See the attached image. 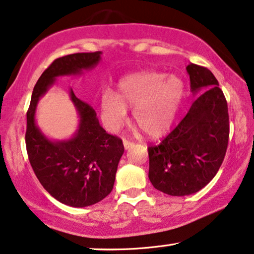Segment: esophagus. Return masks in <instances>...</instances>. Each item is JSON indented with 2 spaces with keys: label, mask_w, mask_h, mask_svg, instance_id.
I'll list each match as a JSON object with an SVG mask.
<instances>
[{
  "label": "esophagus",
  "mask_w": 254,
  "mask_h": 254,
  "mask_svg": "<svg viewBox=\"0 0 254 254\" xmlns=\"http://www.w3.org/2000/svg\"><path fill=\"white\" fill-rule=\"evenodd\" d=\"M123 145H124V148H125V150H129V148L132 147L134 144L132 143V141H130V140H127V139H124V140H123Z\"/></svg>",
  "instance_id": "34e87169"
}]
</instances>
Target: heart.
Segmentation results:
<instances>
[{"label": "heart", "instance_id": "heart-1", "mask_svg": "<svg viewBox=\"0 0 254 254\" xmlns=\"http://www.w3.org/2000/svg\"><path fill=\"white\" fill-rule=\"evenodd\" d=\"M185 95L180 77L158 72H139L124 77L117 94H102L103 118L110 129H117L127 118V108H133L132 118L147 136L158 137L170 129Z\"/></svg>", "mask_w": 254, "mask_h": 254}]
</instances>
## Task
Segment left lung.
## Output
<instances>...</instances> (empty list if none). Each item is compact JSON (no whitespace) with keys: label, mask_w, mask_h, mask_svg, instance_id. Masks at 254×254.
Wrapping results in <instances>:
<instances>
[{"label":"left lung","mask_w":254,"mask_h":254,"mask_svg":"<svg viewBox=\"0 0 254 254\" xmlns=\"http://www.w3.org/2000/svg\"><path fill=\"white\" fill-rule=\"evenodd\" d=\"M191 92L200 94L175 129L148 146V179L172 196L190 195L207 186L224 160L229 143L228 103L218 81L205 67L187 66Z\"/></svg>","instance_id":"8db88e82"}]
</instances>
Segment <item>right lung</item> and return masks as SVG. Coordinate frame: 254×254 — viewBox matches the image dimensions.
I'll return each instance as SVG.
<instances>
[{
  "label": "right lung",
  "instance_id": "right-lung-1",
  "mask_svg": "<svg viewBox=\"0 0 254 254\" xmlns=\"http://www.w3.org/2000/svg\"><path fill=\"white\" fill-rule=\"evenodd\" d=\"M100 59L101 52L97 51L68 54L54 60L37 81L26 113L25 144L32 170L50 195L70 207H88L110 194L124 152L123 143L106 132L93 107L77 99L72 89L69 96L80 116V124L70 139H47L36 125V108L56 77L77 75L95 67Z\"/></svg>",
  "mask_w": 254,
  "mask_h": 254
}]
</instances>
